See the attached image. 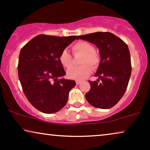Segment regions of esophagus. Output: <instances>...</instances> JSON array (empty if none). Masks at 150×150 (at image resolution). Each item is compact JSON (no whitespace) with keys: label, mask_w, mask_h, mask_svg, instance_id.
<instances>
[{"label":"esophagus","mask_w":150,"mask_h":150,"mask_svg":"<svg viewBox=\"0 0 150 150\" xmlns=\"http://www.w3.org/2000/svg\"><path fill=\"white\" fill-rule=\"evenodd\" d=\"M76 85H79L81 83V81H76Z\"/></svg>","instance_id":"obj_1"}]
</instances>
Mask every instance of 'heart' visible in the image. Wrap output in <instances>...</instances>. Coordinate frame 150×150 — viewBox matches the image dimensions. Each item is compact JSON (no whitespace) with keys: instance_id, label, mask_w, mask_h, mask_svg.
I'll use <instances>...</instances> for the list:
<instances>
[{"instance_id":"b5f03b06","label":"heart","mask_w":150,"mask_h":150,"mask_svg":"<svg viewBox=\"0 0 150 150\" xmlns=\"http://www.w3.org/2000/svg\"><path fill=\"white\" fill-rule=\"evenodd\" d=\"M72 50L74 53L83 54L81 63V65L73 67L68 69L67 75L71 79L82 81L85 79L91 72V68L89 64L93 68L97 67L99 63V57L95 52L94 47L91 44L85 42H79L73 45ZM59 61L61 65L65 68L71 67L72 63V58L68 50L65 49L59 55Z\"/></svg>"}]
</instances>
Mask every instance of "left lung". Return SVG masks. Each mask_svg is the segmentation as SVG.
<instances>
[{
	"mask_svg": "<svg viewBox=\"0 0 150 150\" xmlns=\"http://www.w3.org/2000/svg\"><path fill=\"white\" fill-rule=\"evenodd\" d=\"M78 38L95 44L100 55L95 74L99 79L89 81L91 89L85 94L86 99L94 107L112 108L123 97L130 78L132 67L128 47L122 40L109 32H96L78 36Z\"/></svg>",
	"mask_w": 150,
	"mask_h": 150,
	"instance_id": "left-lung-1",
	"label": "left lung"
}]
</instances>
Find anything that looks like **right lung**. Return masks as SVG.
<instances>
[{"label": "right lung", "instance_id": "right-lung-1", "mask_svg": "<svg viewBox=\"0 0 150 150\" xmlns=\"http://www.w3.org/2000/svg\"><path fill=\"white\" fill-rule=\"evenodd\" d=\"M78 36L57 37L39 35L21 49L18 77L24 93L35 108L44 113L60 110L66 104L69 92L76 82L66 74L59 55Z\"/></svg>", "mask_w": 150, "mask_h": 150}]
</instances>
